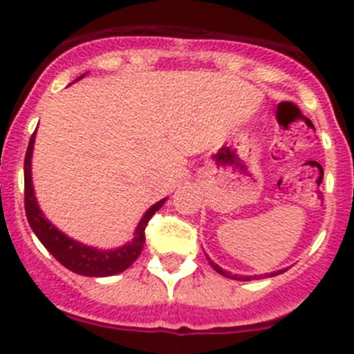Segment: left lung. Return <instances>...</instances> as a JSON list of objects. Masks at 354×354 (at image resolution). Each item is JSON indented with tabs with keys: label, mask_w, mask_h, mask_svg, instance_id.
I'll use <instances>...</instances> for the list:
<instances>
[{
	"label": "left lung",
	"mask_w": 354,
	"mask_h": 354,
	"mask_svg": "<svg viewBox=\"0 0 354 354\" xmlns=\"http://www.w3.org/2000/svg\"><path fill=\"white\" fill-rule=\"evenodd\" d=\"M207 260H209V263H210V267H212L214 270H216V272H219L221 276H224V277H230V279H236V281H252V279H257V277L259 276H238V274H231V272H227V270H223L221 269L219 266H217V263H214L212 260L209 259V257H207ZM288 269H281V270H276V272H270V274H267V276L269 277H272V276H277V274H283V272H286Z\"/></svg>",
	"instance_id": "left-lung-1"
}]
</instances>
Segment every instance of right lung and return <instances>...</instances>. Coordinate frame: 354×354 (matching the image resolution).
<instances>
[{"label":"right lung","mask_w":354,"mask_h":354,"mask_svg":"<svg viewBox=\"0 0 354 354\" xmlns=\"http://www.w3.org/2000/svg\"><path fill=\"white\" fill-rule=\"evenodd\" d=\"M82 78V77H80ZM34 140H35V131L28 142L27 154H25L24 162V178H25V214H27V221L30 224L32 231L35 236L41 240V243L48 248V252L58 260L62 266L70 269L71 272L80 274V276L88 277H106L120 274L127 270L138 255L144 250L145 243V227H147L149 221L154 216L157 210L162 207L166 198L159 200L154 203L144 217L138 223L137 230H135V236L130 243L120 246L114 250H99L94 246H87L84 243L71 240L70 236L63 234L58 227L53 223H49L41 212L37 205V200L34 195V187H32V151H34Z\"/></svg>","instance_id":"add662e5"}]
</instances>
